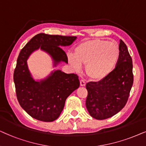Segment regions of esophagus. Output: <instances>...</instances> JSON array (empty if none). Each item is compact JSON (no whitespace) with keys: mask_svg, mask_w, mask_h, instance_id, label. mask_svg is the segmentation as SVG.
I'll return each mask as SVG.
<instances>
[{"mask_svg":"<svg viewBox=\"0 0 146 146\" xmlns=\"http://www.w3.org/2000/svg\"><path fill=\"white\" fill-rule=\"evenodd\" d=\"M85 84H86V83H85V81L84 80H82V79H81V80L80 81V85H81V86H82V87L85 86Z\"/></svg>","mask_w":146,"mask_h":146,"instance_id":"34e87169","label":"esophagus"}]
</instances>
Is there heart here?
<instances>
[{
    "instance_id": "obj_1",
    "label": "heart",
    "mask_w": 146,
    "mask_h": 146,
    "mask_svg": "<svg viewBox=\"0 0 146 146\" xmlns=\"http://www.w3.org/2000/svg\"><path fill=\"white\" fill-rule=\"evenodd\" d=\"M120 49L117 43L96 38L81 42L75 48V54H67L70 65L80 71L85 65V72L89 78L100 81L115 69L119 61Z\"/></svg>"
}]
</instances>
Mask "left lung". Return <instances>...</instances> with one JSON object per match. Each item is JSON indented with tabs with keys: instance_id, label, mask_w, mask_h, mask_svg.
<instances>
[{
	"instance_id": "1",
	"label": "left lung",
	"mask_w": 146,
	"mask_h": 146,
	"mask_svg": "<svg viewBox=\"0 0 146 146\" xmlns=\"http://www.w3.org/2000/svg\"><path fill=\"white\" fill-rule=\"evenodd\" d=\"M120 57L113 71L102 80L86 84V108L91 117L106 119L125 106L133 82L132 59L127 46L119 40Z\"/></svg>"
}]
</instances>
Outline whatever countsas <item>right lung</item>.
I'll use <instances>...</instances> for the list:
<instances>
[{
	"label": "right lung",
	"mask_w": 146,
	"mask_h": 146,
	"mask_svg": "<svg viewBox=\"0 0 146 146\" xmlns=\"http://www.w3.org/2000/svg\"><path fill=\"white\" fill-rule=\"evenodd\" d=\"M77 36L50 35L40 33L33 36L21 49L14 71L17 100L29 115L39 121L50 122L59 117L65 100L80 85L76 74H67L61 70H53L44 79L35 80L27 65L31 54L40 49L53 60L55 67L61 62L68 63L62 46H69Z\"/></svg>",
	"instance_id": "obj_1"
}]
</instances>
